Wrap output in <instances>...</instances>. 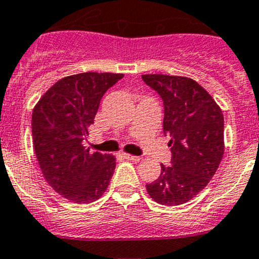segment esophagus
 <instances>
[{"label":"esophagus","mask_w":259,"mask_h":259,"mask_svg":"<svg viewBox=\"0 0 259 259\" xmlns=\"http://www.w3.org/2000/svg\"><path fill=\"white\" fill-rule=\"evenodd\" d=\"M122 156H124L126 160H132V161H139L140 158L139 156H135V155H132V154H122Z\"/></svg>","instance_id":"34e87169"}]
</instances>
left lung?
<instances>
[{
  "label": "left lung",
  "instance_id": "1",
  "mask_svg": "<svg viewBox=\"0 0 259 259\" xmlns=\"http://www.w3.org/2000/svg\"><path fill=\"white\" fill-rule=\"evenodd\" d=\"M163 100V132L170 138V166L161 164L158 179L146 184L149 195L164 205H179L202 192L224 153V117L214 99L183 76L143 75Z\"/></svg>",
  "mask_w": 259,
  "mask_h": 259
}]
</instances>
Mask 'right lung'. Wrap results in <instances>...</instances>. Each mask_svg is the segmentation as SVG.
I'll return each mask as SVG.
<instances>
[{
  "label": "right lung",
  "instance_id": "obj_1",
  "mask_svg": "<svg viewBox=\"0 0 259 259\" xmlns=\"http://www.w3.org/2000/svg\"><path fill=\"white\" fill-rule=\"evenodd\" d=\"M122 74L82 72L57 81L32 111V142L48 183L66 199L90 203L105 193L115 158L83 146L100 100Z\"/></svg>",
  "mask_w": 259,
  "mask_h": 259
}]
</instances>
